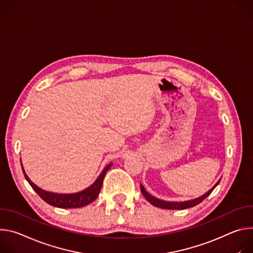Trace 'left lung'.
<instances>
[{"instance_id":"left-lung-1","label":"left lung","mask_w":253,"mask_h":253,"mask_svg":"<svg viewBox=\"0 0 253 253\" xmlns=\"http://www.w3.org/2000/svg\"><path fill=\"white\" fill-rule=\"evenodd\" d=\"M220 180L207 192L205 193L204 195L200 196V197L196 198V199H192V200H189V201H184V202H170V201H165V200H161V199H158L156 197H154V196H152L151 194H149L146 189L144 188V186L141 184V191H142V194L144 195V197L154 206L158 207V208H163V209H171V210H183V209H187V208H191V207H194L196 205H198L199 203H201L205 198H207L208 196L212 193V191L215 189V187L219 184Z\"/></svg>"}]
</instances>
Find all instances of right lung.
I'll return each mask as SVG.
<instances>
[{
    "label": "right lung",
    "instance_id": "add662e5",
    "mask_svg": "<svg viewBox=\"0 0 253 253\" xmlns=\"http://www.w3.org/2000/svg\"><path fill=\"white\" fill-rule=\"evenodd\" d=\"M22 165V163H21ZM112 164H108L106 167H104V169L98 176V178L94 181L92 185H90L88 188L85 190L73 193V194H57V193H52L45 191L41 188H39L37 185H35L29 177L27 176L25 173L24 168L22 166V170L24 173V176L28 183L30 184V186L33 188V190L40 196V197L49 205H52L54 207H58V208H80L83 206H86L93 202L100 192L102 182L104 179V176L106 172L110 169V167Z\"/></svg>",
    "mask_w": 253,
    "mask_h": 253
}]
</instances>
